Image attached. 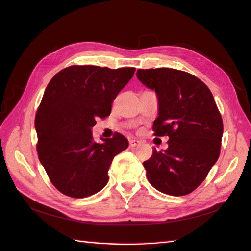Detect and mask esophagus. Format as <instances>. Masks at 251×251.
I'll return each instance as SVG.
<instances>
[{"label":"esophagus","instance_id":"34e87169","mask_svg":"<svg viewBox=\"0 0 251 251\" xmlns=\"http://www.w3.org/2000/svg\"><path fill=\"white\" fill-rule=\"evenodd\" d=\"M139 144H140V141H138V140H135V139L130 140V147H131V148L137 147V146H139Z\"/></svg>","mask_w":251,"mask_h":251}]
</instances>
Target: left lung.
Returning a JSON list of instances; mask_svg holds the SVG:
<instances>
[{"instance_id":"left-lung-1","label":"left lung","mask_w":251,"mask_h":251,"mask_svg":"<svg viewBox=\"0 0 251 251\" xmlns=\"http://www.w3.org/2000/svg\"><path fill=\"white\" fill-rule=\"evenodd\" d=\"M137 78L158 100L156 136H169V148L153 150L143 162L150 183L159 192L184 196L198 187L217 162L223 121L203 81L184 71L139 69Z\"/></svg>"}]
</instances>
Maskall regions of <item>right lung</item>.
Returning <instances> with one entry per match:
<instances>
[{
    "instance_id": "1",
    "label": "right lung",
    "mask_w": 251,
    "mask_h": 251,
    "mask_svg": "<svg viewBox=\"0 0 251 251\" xmlns=\"http://www.w3.org/2000/svg\"><path fill=\"white\" fill-rule=\"evenodd\" d=\"M135 70L71 66L48 83L35 116L37 154L60 193L85 198L107 185L113 159L128 141L116 133L97 143L92 127L96 117L110 115L114 100Z\"/></svg>"
}]
</instances>
